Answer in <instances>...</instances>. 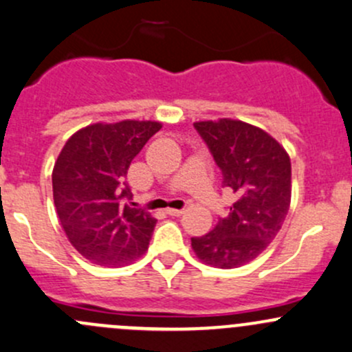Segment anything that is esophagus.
<instances>
[{"instance_id":"esophagus-1","label":"esophagus","mask_w":352,"mask_h":352,"mask_svg":"<svg viewBox=\"0 0 352 352\" xmlns=\"http://www.w3.org/2000/svg\"><path fill=\"white\" fill-rule=\"evenodd\" d=\"M166 214L168 216H182L184 209H166Z\"/></svg>"}]
</instances>
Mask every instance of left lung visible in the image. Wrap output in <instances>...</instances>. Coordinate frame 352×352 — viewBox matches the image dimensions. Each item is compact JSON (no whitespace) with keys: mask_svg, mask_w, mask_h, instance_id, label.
Returning <instances> with one entry per match:
<instances>
[{"mask_svg":"<svg viewBox=\"0 0 352 352\" xmlns=\"http://www.w3.org/2000/svg\"><path fill=\"white\" fill-rule=\"evenodd\" d=\"M194 126L236 201L212 231L192 238V250L206 265L238 268L263 253L282 229L292 197L290 157L268 133L244 121L223 118Z\"/></svg>","mask_w":352,"mask_h":352,"instance_id":"8db88e82","label":"left lung"}]
</instances>
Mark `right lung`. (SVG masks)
Returning a JSON list of instances; mask_svg holds the SVG:
<instances>
[{
    "mask_svg": "<svg viewBox=\"0 0 352 352\" xmlns=\"http://www.w3.org/2000/svg\"><path fill=\"white\" fill-rule=\"evenodd\" d=\"M162 123H96L67 140L52 172L54 204L70 244L92 263L124 266L148 250L157 219L133 207V158Z\"/></svg>",
    "mask_w": 352,
    "mask_h": 352,
    "instance_id": "1",
    "label": "right lung"
}]
</instances>
